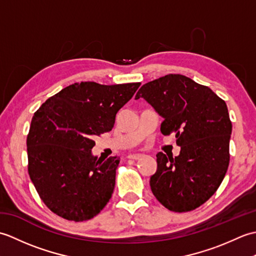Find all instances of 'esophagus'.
<instances>
[{"mask_svg":"<svg viewBox=\"0 0 256 256\" xmlns=\"http://www.w3.org/2000/svg\"><path fill=\"white\" fill-rule=\"evenodd\" d=\"M140 157H142V154H130V155H128V158H130V160H138V158H140Z\"/></svg>","mask_w":256,"mask_h":256,"instance_id":"34e87169","label":"esophagus"}]
</instances>
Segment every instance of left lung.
Segmentation results:
<instances>
[{"label":"left lung","instance_id":"1","mask_svg":"<svg viewBox=\"0 0 256 256\" xmlns=\"http://www.w3.org/2000/svg\"><path fill=\"white\" fill-rule=\"evenodd\" d=\"M143 98L164 118L160 131L175 134L176 157L157 153L150 184L170 211L186 212L204 204L224 180L229 166L232 123L226 102L210 88L182 74H167L140 86Z\"/></svg>","mask_w":256,"mask_h":256}]
</instances>
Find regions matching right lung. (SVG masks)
Instances as JSON below:
<instances>
[{
    "label": "right lung",
    "instance_id": "1",
    "mask_svg": "<svg viewBox=\"0 0 256 256\" xmlns=\"http://www.w3.org/2000/svg\"><path fill=\"white\" fill-rule=\"evenodd\" d=\"M140 86L76 82L34 113L26 140L28 174L54 214L86 221L108 202L120 158L98 160L91 152L94 138L111 131L116 113Z\"/></svg>",
    "mask_w": 256,
    "mask_h": 256
}]
</instances>
